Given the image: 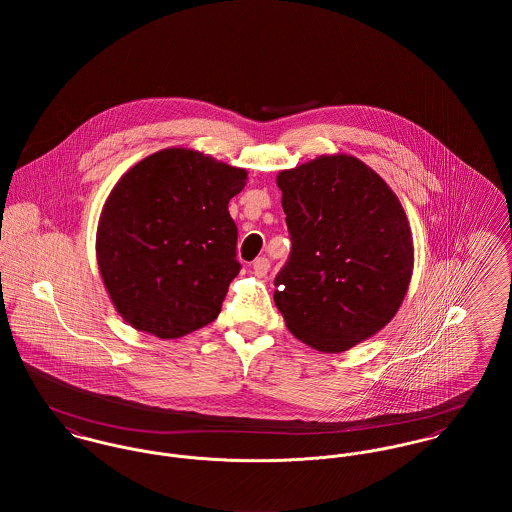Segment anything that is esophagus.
I'll return each instance as SVG.
<instances>
[{
    "label": "esophagus",
    "mask_w": 512,
    "mask_h": 512,
    "mask_svg": "<svg viewBox=\"0 0 512 512\" xmlns=\"http://www.w3.org/2000/svg\"><path fill=\"white\" fill-rule=\"evenodd\" d=\"M252 270H254V274L258 276V278H264L266 274H268V270H270V260L268 258H256L254 262H252Z\"/></svg>",
    "instance_id": "esophagus-1"
}]
</instances>
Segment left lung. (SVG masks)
Here are the masks:
<instances>
[{
    "mask_svg": "<svg viewBox=\"0 0 512 512\" xmlns=\"http://www.w3.org/2000/svg\"><path fill=\"white\" fill-rule=\"evenodd\" d=\"M292 240L274 301L293 335L341 353L398 311L414 268L406 213L363 161L323 155L278 175Z\"/></svg>",
    "mask_w": 512,
    "mask_h": 512,
    "instance_id": "1",
    "label": "left lung"
}]
</instances>
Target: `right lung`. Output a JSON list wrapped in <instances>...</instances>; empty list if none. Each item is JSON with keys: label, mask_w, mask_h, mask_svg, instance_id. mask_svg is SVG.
I'll list each match as a JSON object with an SVG mask.
<instances>
[{"label": "right lung", "mask_w": 512, "mask_h": 512, "mask_svg": "<svg viewBox=\"0 0 512 512\" xmlns=\"http://www.w3.org/2000/svg\"><path fill=\"white\" fill-rule=\"evenodd\" d=\"M246 171L171 147L134 165L112 189L96 236L104 286L136 329L177 339L219 317L240 272L228 201Z\"/></svg>", "instance_id": "obj_1"}]
</instances>
